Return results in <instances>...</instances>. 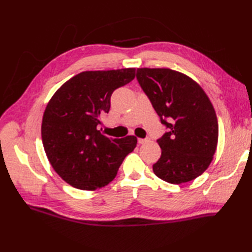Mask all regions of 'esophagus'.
<instances>
[{
	"label": "esophagus",
	"mask_w": 252,
	"mask_h": 252,
	"mask_svg": "<svg viewBox=\"0 0 252 252\" xmlns=\"http://www.w3.org/2000/svg\"><path fill=\"white\" fill-rule=\"evenodd\" d=\"M148 141H149L148 137H146V138H138V140H137L138 144H145V143H147Z\"/></svg>",
	"instance_id": "obj_1"
}]
</instances>
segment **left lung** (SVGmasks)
I'll return each instance as SVG.
<instances>
[{
	"instance_id": "8db88e82",
	"label": "left lung",
	"mask_w": 252,
	"mask_h": 252,
	"mask_svg": "<svg viewBox=\"0 0 252 252\" xmlns=\"http://www.w3.org/2000/svg\"><path fill=\"white\" fill-rule=\"evenodd\" d=\"M136 78L168 129L157 140L162 152L154 173L171 184L196 179L211 163L218 145L210 99L196 81L172 69L137 68Z\"/></svg>"
}]
</instances>
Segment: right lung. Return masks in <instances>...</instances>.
Wrapping results in <instances>:
<instances>
[{
  "label": "right lung",
  "instance_id": "right-lung-1",
  "mask_svg": "<svg viewBox=\"0 0 252 252\" xmlns=\"http://www.w3.org/2000/svg\"><path fill=\"white\" fill-rule=\"evenodd\" d=\"M134 77L135 68L83 71L52 96L42 119V142L53 169L69 185L101 189L135 148V136L110 138L97 129L100 115L110 109L112 92Z\"/></svg>",
  "mask_w": 252,
  "mask_h": 252
}]
</instances>
